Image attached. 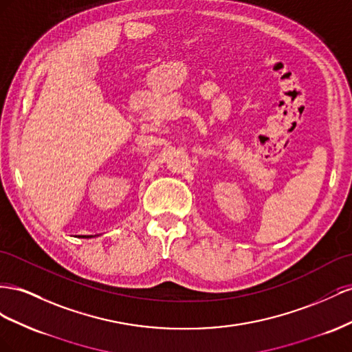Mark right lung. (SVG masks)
Returning a JSON list of instances; mask_svg holds the SVG:
<instances>
[{
  "label": "right lung",
  "instance_id": "obj_1",
  "mask_svg": "<svg viewBox=\"0 0 352 352\" xmlns=\"http://www.w3.org/2000/svg\"><path fill=\"white\" fill-rule=\"evenodd\" d=\"M85 237V236H84ZM87 237H93V236H87Z\"/></svg>",
  "mask_w": 352,
  "mask_h": 352
}]
</instances>
